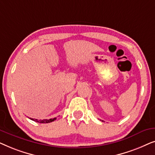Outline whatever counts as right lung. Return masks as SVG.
<instances>
[{
  "label": "right lung",
  "instance_id": "1",
  "mask_svg": "<svg viewBox=\"0 0 155 155\" xmlns=\"http://www.w3.org/2000/svg\"><path fill=\"white\" fill-rule=\"evenodd\" d=\"M31 120H35L36 122L38 123H41V124H48V123H51L52 121H54L56 119V118H50V119H43V120H38V119H35V118H29Z\"/></svg>",
  "mask_w": 155,
  "mask_h": 155
}]
</instances>
